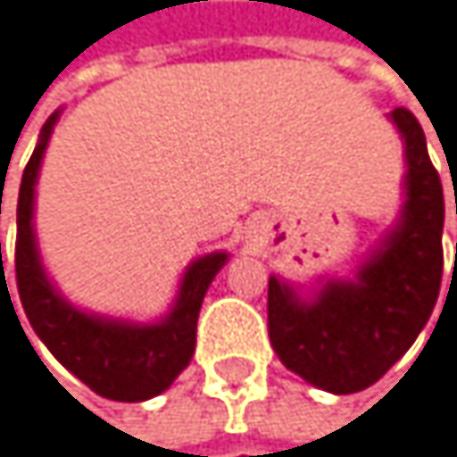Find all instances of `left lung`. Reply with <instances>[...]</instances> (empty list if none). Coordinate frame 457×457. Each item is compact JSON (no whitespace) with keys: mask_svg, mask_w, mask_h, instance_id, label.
<instances>
[{"mask_svg":"<svg viewBox=\"0 0 457 457\" xmlns=\"http://www.w3.org/2000/svg\"><path fill=\"white\" fill-rule=\"evenodd\" d=\"M390 119L406 156V200L393 230L354 278H328L314 298L268 278V336L278 361L336 395L371 387L401 361L426 328L442 287V181L411 111L395 108Z\"/></svg>","mask_w":457,"mask_h":457,"instance_id":"obj_1","label":"left lung"}]
</instances>
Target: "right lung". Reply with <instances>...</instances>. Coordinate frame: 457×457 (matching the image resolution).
I'll return each instance as SVG.
<instances>
[{
    "instance_id": "obj_1",
    "label": "right lung",
    "mask_w": 457,
    "mask_h": 457,
    "mask_svg": "<svg viewBox=\"0 0 457 457\" xmlns=\"http://www.w3.org/2000/svg\"><path fill=\"white\" fill-rule=\"evenodd\" d=\"M56 121L59 111L46 121L18 192L15 281L21 306L29 317V325L54 352L56 361L94 393L111 401H148L168 390L189 366L195 354L197 314L213 276L227 262V252H211L187 268L173 309L159 322L137 325L108 320L67 303L43 268L35 224H31L43 154Z\"/></svg>"
}]
</instances>
